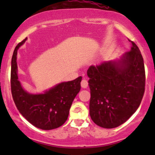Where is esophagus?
<instances>
[{"mask_svg":"<svg viewBox=\"0 0 155 155\" xmlns=\"http://www.w3.org/2000/svg\"><path fill=\"white\" fill-rule=\"evenodd\" d=\"M88 85V83H87V81L85 80V79H82V82H81V86L83 88H86Z\"/></svg>","mask_w":155,"mask_h":155,"instance_id":"34e87169","label":"esophagus"}]
</instances>
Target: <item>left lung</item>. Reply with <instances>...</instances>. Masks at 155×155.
Returning a JSON list of instances; mask_svg holds the SVG:
<instances>
[{"label":"left lung","mask_w":155,"mask_h":155,"mask_svg":"<svg viewBox=\"0 0 155 155\" xmlns=\"http://www.w3.org/2000/svg\"><path fill=\"white\" fill-rule=\"evenodd\" d=\"M118 62H103L91 66L89 112L92 121L104 128L124 124L137 111L143 100L145 86L143 58L134 42Z\"/></svg>","instance_id":"obj_1"}]
</instances>
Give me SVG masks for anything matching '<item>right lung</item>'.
<instances>
[{"mask_svg": "<svg viewBox=\"0 0 155 155\" xmlns=\"http://www.w3.org/2000/svg\"><path fill=\"white\" fill-rule=\"evenodd\" d=\"M20 42L13 51L11 62L10 85L12 99L20 113L31 124L42 130H52L65 123L73 100L81 88L82 76L61 82L45 94H31L25 91L18 80L16 56Z\"/></svg>", "mask_w": 155, "mask_h": 155, "instance_id": "1", "label": "right lung"}]
</instances>
